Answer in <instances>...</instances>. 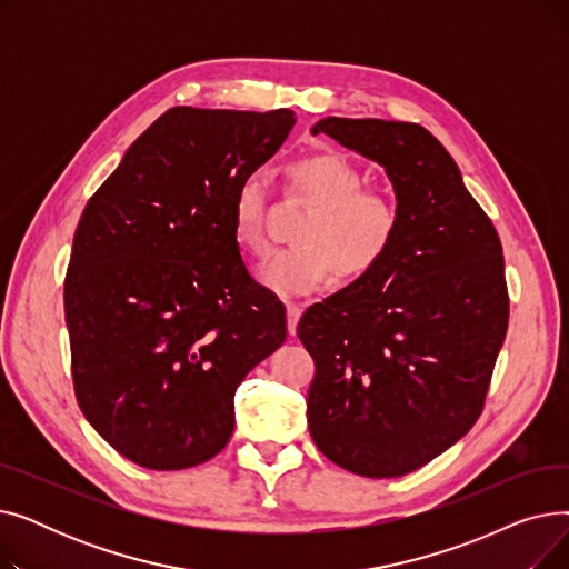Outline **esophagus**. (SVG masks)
Returning <instances> with one entry per match:
<instances>
[{"mask_svg":"<svg viewBox=\"0 0 569 569\" xmlns=\"http://www.w3.org/2000/svg\"><path fill=\"white\" fill-rule=\"evenodd\" d=\"M286 318H288V332L295 337L297 322H300V318H302V309L297 307V305H292V302H288L286 305Z\"/></svg>","mask_w":569,"mask_h":569,"instance_id":"1","label":"esophagus"}]
</instances>
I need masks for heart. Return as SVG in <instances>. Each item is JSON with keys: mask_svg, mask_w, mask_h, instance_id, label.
<instances>
[{"mask_svg": "<svg viewBox=\"0 0 569 569\" xmlns=\"http://www.w3.org/2000/svg\"><path fill=\"white\" fill-rule=\"evenodd\" d=\"M283 191L311 204L295 228V247L269 256L258 279L277 295H305L335 272L365 279L387 260L401 232V207L392 193L365 189V177L337 152L295 159L283 170ZM232 237L247 256L267 251V196L258 177L239 182L232 200Z\"/></svg>", "mask_w": 569, "mask_h": 569, "instance_id": "b5f03b06", "label": "heart"}]
</instances>
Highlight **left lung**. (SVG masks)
Returning a JSON list of instances; mask_svg holds the SVG:
<instances>
[{"label": "left lung", "mask_w": 569, "mask_h": 569, "mask_svg": "<svg viewBox=\"0 0 569 569\" xmlns=\"http://www.w3.org/2000/svg\"><path fill=\"white\" fill-rule=\"evenodd\" d=\"M311 133L385 168L401 232L376 272L297 325L316 365L309 431L337 466L399 477L463 438L485 408L510 318L502 244L425 127L327 117Z\"/></svg>", "instance_id": "left-lung-1"}]
</instances>
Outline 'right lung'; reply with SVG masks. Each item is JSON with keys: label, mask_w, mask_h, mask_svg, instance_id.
<instances>
[{"label": "right lung", "mask_w": 569, "mask_h": 569, "mask_svg": "<svg viewBox=\"0 0 569 569\" xmlns=\"http://www.w3.org/2000/svg\"><path fill=\"white\" fill-rule=\"evenodd\" d=\"M292 124L288 108H170L80 217L64 279L73 390L142 468L217 457L239 382L286 341V307L239 256L232 200Z\"/></svg>", "instance_id": "obj_1"}]
</instances>
